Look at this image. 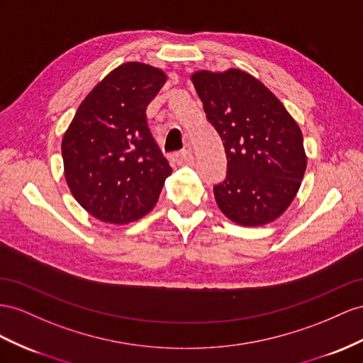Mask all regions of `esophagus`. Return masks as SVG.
Returning <instances> with one entry per match:
<instances>
[{"instance_id":"34e87169","label":"esophagus","mask_w":363,"mask_h":363,"mask_svg":"<svg viewBox=\"0 0 363 363\" xmlns=\"http://www.w3.org/2000/svg\"><path fill=\"white\" fill-rule=\"evenodd\" d=\"M178 156H179V160L182 162H191L193 161V153H191L190 148H182Z\"/></svg>"}]
</instances>
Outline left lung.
Returning <instances> with one entry per match:
<instances>
[{"label":"left lung","mask_w":363,"mask_h":363,"mask_svg":"<svg viewBox=\"0 0 363 363\" xmlns=\"http://www.w3.org/2000/svg\"><path fill=\"white\" fill-rule=\"evenodd\" d=\"M191 81L227 155L225 179L213 187L218 207L239 225L274 220L294 199L306 169L299 125L247 72L201 70Z\"/></svg>","instance_id":"left-lung-1"}]
</instances>
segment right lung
Here are the masks:
<instances>
[{
  "label": "right lung",
  "instance_id": "add662e5",
  "mask_svg": "<svg viewBox=\"0 0 363 363\" xmlns=\"http://www.w3.org/2000/svg\"><path fill=\"white\" fill-rule=\"evenodd\" d=\"M165 79L148 64H123L89 93L64 133L69 189L99 220L128 224L143 218L172 174L145 115Z\"/></svg>",
  "mask_w": 363,
  "mask_h": 363
}]
</instances>
